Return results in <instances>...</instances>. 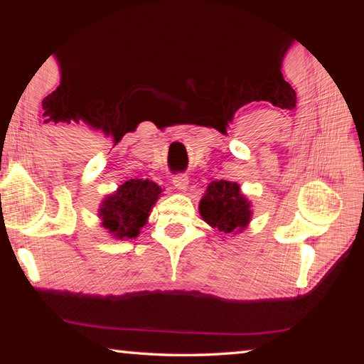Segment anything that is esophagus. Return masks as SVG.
<instances>
[{"mask_svg": "<svg viewBox=\"0 0 364 364\" xmlns=\"http://www.w3.org/2000/svg\"><path fill=\"white\" fill-rule=\"evenodd\" d=\"M188 183H189V178L186 175H176V176H173V186L178 191H186Z\"/></svg>", "mask_w": 364, "mask_h": 364, "instance_id": "34e87169", "label": "esophagus"}]
</instances>
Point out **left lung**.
<instances>
[{
	"label": "left lung",
	"mask_w": 364,
	"mask_h": 364,
	"mask_svg": "<svg viewBox=\"0 0 364 364\" xmlns=\"http://www.w3.org/2000/svg\"><path fill=\"white\" fill-rule=\"evenodd\" d=\"M199 213L208 226L221 232L239 234L252 220V204L234 181L217 180L207 186L199 202Z\"/></svg>",
	"instance_id": "1"
}]
</instances>
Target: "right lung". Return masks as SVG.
<instances>
[{
	"label": "right lung",
	"mask_w": 364,
	"mask_h": 364,
	"mask_svg": "<svg viewBox=\"0 0 364 364\" xmlns=\"http://www.w3.org/2000/svg\"><path fill=\"white\" fill-rule=\"evenodd\" d=\"M162 188L149 180H128L104 197L97 217L101 226L117 241L136 239L147 223Z\"/></svg>",
	"instance_id": "obj_1"
}]
</instances>
